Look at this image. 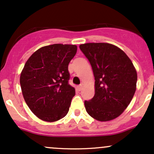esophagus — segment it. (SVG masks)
<instances>
[{"mask_svg": "<svg viewBox=\"0 0 154 154\" xmlns=\"http://www.w3.org/2000/svg\"><path fill=\"white\" fill-rule=\"evenodd\" d=\"M77 89H78L79 91H82V85H79L77 86Z\"/></svg>", "mask_w": 154, "mask_h": 154, "instance_id": "1", "label": "esophagus"}]
</instances>
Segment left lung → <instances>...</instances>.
Instances as JSON below:
<instances>
[{
	"label": "left lung",
	"mask_w": 154,
	"mask_h": 154,
	"mask_svg": "<svg viewBox=\"0 0 154 154\" xmlns=\"http://www.w3.org/2000/svg\"><path fill=\"white\" fill-rule=\"evenodd\" d=\"M90 61L95 77V95L85 100L86 111L100 122L118 117L133 98L137 72L122 50L110 43H85L79 45Z\"/></svg>",
	"instance_id": "1"
}]
</instances>
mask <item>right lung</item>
Here are the masks:
<instances>
[{
  "mask_svg": "<svg viewBox=\"0 0 154 154\" xmlns=\"http://www.w3.org/2000/svg\"><path fill=\"white\" fill-rule=\"evenodd\" d=\"M75 45L40 48L26 61L20 76L23 97L39 119L56 122L68 113L75 89L69 84L68 65L77 53Z\"/></svg>",
  "mask_w": 154,
  "mask_h": 154,
  "instance_id": "add662e5",
  "label": "right lung"
}]
</instances>
